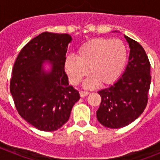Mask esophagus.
<instances>
[{"instance_id":"esophagus-1","label":"esophagus","mask_w":160,"mask_h":160,"mask_svg":"<svg viewBox=\"0 0 160 160\" xmlns=\"http://www.w3.org/2000/svg\"><path fill=\"white\" fill-rule=\"evenodd\" d=\"M79 94H80V96H81L82 98H84V97H86L87 95H88L90 93H89L88 91H83V90H80Z\"/></svg>"}]
</instances>
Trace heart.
<instances>
[{
    "label": "heart",
    "mask_w": 160,
    "mask_h": 160,
    "mask_svg": "<svg viewBox=\"0 0 160 160\" xmlns=\"http://www.w3.org/2000/svg\"><path fill=\"white\" fill-rule=\"evenodd\" d=\"M128 51L118 39L97 38L85 42L78 49L76 57L69 55L65 59L64 69L73 85L82 81L87 88H94L116 81L125 66Z\"/></svg>",
    "instance_id": "heart-1"
}]
</instances>
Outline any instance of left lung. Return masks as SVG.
<instances>
[{"instance_id":"left-lung-1","label":"left lung","mask_w":160,"mask_h":160,"mask_svg":"<svg viewBox=\"0 0 160 160\" xmlns=\"http://www.w3.org/2000/svg\"><path fill=\"white\" fill-rule=\"evenodd\" d=\"M129 44L128 64L122 77L108 88L98 91L101 104L96 115L98 121L112 129L129 125L146 108L151 85V64L140 44L126 36Z\"/></svg>"}]
</instances>
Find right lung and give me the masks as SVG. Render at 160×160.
<instances>
[{
    "instance_id": "right-lung-1",
    "label": "right lung",
    "mask_w": 160,
    "mask_h": 160,
    "mask_svg": "<svg viewBox=\"0 0 160 160\" xmlns=\"http://www.w3.org/2000/svg\"><path fill=\"white\" fill-rule=\"evenodd\" d=\"M66 33L42 32L28 42L14 63L10 93L18 113L35 128L53 131L70 118L72 107L80 98L69 85L64 69L68 45ZM49 62L46 72L43 63Z\"/></svg>"
}]
</instances>
